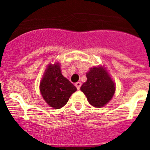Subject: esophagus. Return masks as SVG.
Masks as SVG:
<instances>
[{
    "label": "esophagus",
    "instance_id": "esophagus-1",
    "mask_svg": "<svg viewBox=\"0 0 150 150\" xmlns=\"http://www.w3.org/2000/svg\"><path fill=\"white\" fill-rule=\"evenodd\" d=\"M75 86H76V88L79 90V88H80V87H81V83H80V82H77V83H75Z\"/></svg>",
    "mask_w": 150,
    "mask_h": 150
}]
</instances>
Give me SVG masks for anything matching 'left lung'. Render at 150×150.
Masks as SVG:
<instances>
[{"label":"left lung","instance_id":"left-lung-1","mask_svg":"<svg viewBox=\"0 0 150 150\" xmlns=\"http://www.w3.org/2000/svg\"><path fill=\"white\" fill-rule=\"evenodd\" d=\"M87 81L80 89L86 95L88 103L95 107L107 104L115 93L116 86L104 67H93L86 74Z\"/></svg>","mask_w":150,"mask_h":150}]
</instances>
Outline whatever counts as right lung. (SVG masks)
Returning a JSON list of instances; mask_svg holds the SVG:
<instances>
[{"mask_svg": "<svg viewBox=\"0 0 150 150\" xmlns=\"http://www.w3.org/2000/svg\"><path fill=\"white\" fill-rule=\"evenodd\" d=\"M40 90L45 101L54 109H60L67 104L76 88L63 76L59 63L49 64L40 84Z\"/></svg>", "mask_w": 150, "mask_h": 150, "instance_id": "add662e5", "label": "right lung"}]
</instances>
